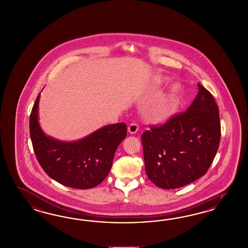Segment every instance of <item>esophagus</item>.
Wrapping results in <instances>:
<instances>
[{
	"label": "esophagus",
	"instance_id": "34e87169",
	"mask_svg": "<svg viewBox=\"0 0 248 248\" xmlns=\"http://www.w3.org/2000/svg\"><path fill=\"white\" fill-rule=\"evenodd\" d=\"M138 129H139L138 124L133 123V124H131L128 126V132H129L131 135H135V133L138 131Z\"/></svg>",
	"mask_w": 248,
	"mask_h": 248
}]
</instances>
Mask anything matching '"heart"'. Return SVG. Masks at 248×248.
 I'll list each match as a JSON object with an SVG mask.
<instances>
[{"label":"heart","mask_w":248,"mask_h":248,"mask_svg":"<svg viewBox=\"0 0 248 248\" xmlns=\"http://www.w3.org/2000/svg\"><path fill=\"white\" fill-rule=\"evenodd\" d=\"M168 83V78L164 77L160 80L161 84ZM182 93V86L179 83H174L170 86L165 97L161 100L152 113V119L155 122H164L172 117L176 113Z\"/></svg>","instance_id":"obj_1"}]
</instances>
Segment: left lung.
Wrapping results in <instances>:
<instances>
[{"label":"left lung","mask_w":248,"mask_h":248,"mask_svg":"<svg viewBox=\"0 0 248 248\" xmlns=\"http://www.w3.org/2000/svg\"><path fill=\"white\" fill-rule=\"evenodd\" d=\"M185 113L142 135L145 172L156 186L175 189L202 177L217 153L221 125L217 105L200 83Z\"/></svg>","instance_id":"1"}]
</instances>
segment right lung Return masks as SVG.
<instances>
[{
    "instance_id": "add662e5",
    "label": "right lung",
    "mask_w": 248,
    "mask_h": 248,
    "mask_svg": "<svg viewBox=\"0 0 248 248\" xmlns=\"http://www.w3.org/2000/svg\"><path fill=\"white\" fill-rule=\"evenodd\" d=\"M40 94L30 116L31 140L39 164L61 185L76 189L95 187L108 175L115 151L126 137L125 124L105 125L76 141H61L45 135L39 124Z\"/></svg>"
}]
</instances>
